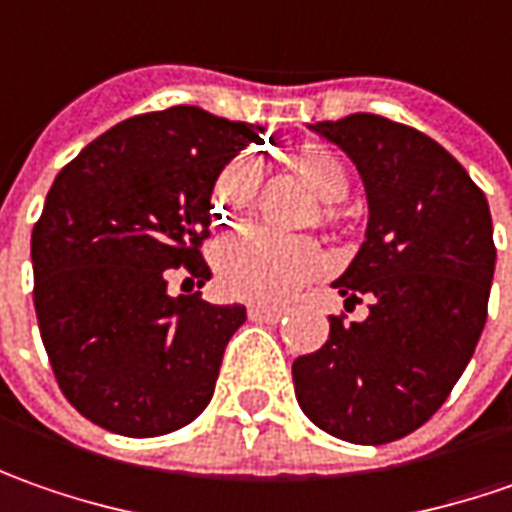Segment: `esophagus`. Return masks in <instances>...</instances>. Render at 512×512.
Wrapping results in <instances>:
<instances>
[{
    "label": "esophagus",
    "mask_w": 512,
    "mask_h": 512,
    "mask_svg": "<svg viewBox=\"0 0 512 512\" xmlns=\"http://www.w3.org/2000/svg\"><path fill=\"white\" fill-rule=\"evenodd\" d=\"M286 314L283 306H249V317L257 323H277Z\"/></svg>",
    "instance_id": "obj_1"
}]
</instances>
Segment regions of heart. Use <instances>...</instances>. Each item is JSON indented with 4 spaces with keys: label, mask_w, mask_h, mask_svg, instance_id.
<instances>
[{
    "label": "heart",
    "mask_w": 512,
    "mask_h": 512,
    "mask_svg": "<svg viewBox=\"0 0 512 512\" xmlns=\"http://www.w3.org/2000/svg\"><path fill=\"white\" fill-rule=\"evenodd\" d=\"M286 161L294 169V175L323 203H337L348 195L351 178L343 158L323 144L294 147L286 155ZM257 175L260 169L249 155H240L221 169L212 189L218 221H238L240 212L255 198ZM323 215L331 221L334 209H326ZM326 269V252L314 240L272 238L260 229H243L229 240H223L215 255L218 286L229 297H238L246 303H280Z\"/></svg>",
    "instance_id": "1"
}]
</instances>
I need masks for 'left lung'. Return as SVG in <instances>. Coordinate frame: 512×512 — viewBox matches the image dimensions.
<instances>
[{
	"label": "left lung",
	"mask_w": 512,
	"mask_h": 512,
	"mask_svg": "<svg viewBox=\"0 0 512 512\" xmlns=\"http://www.w3.org/2000/svg\"><path fill=\"white\" fill-rule=\"evenodd\" d=\"M357 164L368 192V232L334 283L345 311L331 334L291 365L294 394L317 428L354 445L408 436L450 397L487 320L496 266L485 192L465 167L414 127L371 113L317 121Z\"/></svg>",
	"instance_id": "1"
}]
</instances>
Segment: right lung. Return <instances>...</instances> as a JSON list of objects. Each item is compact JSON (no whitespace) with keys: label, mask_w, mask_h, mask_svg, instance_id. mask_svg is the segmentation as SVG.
Returning a JSON list of instances; mask_svg holds the SVG:
<instances>
[{"label":"right lung","mask_w":512,"mask_h":512,"mask_svg":"<svg viewBox=\"0 0 512 512\" xmlns=\"http://www.w3.org/2000/svg\"><path fill=\"white\" fill-rule=\"evenodd\" d=\"M260 133L178 104L115 124L56 175L30 238L33 306L53 377L90 422L144 439L209 405L246 309L167 286L212 277V186Z\"/></svg>","instance_id":"obj_1"}]
</instances>
